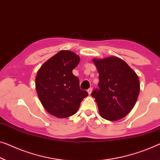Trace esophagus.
<instances>
[{
    "instance_id": "obj_1",
    "label": "esophagus",
    "mask_w": 160,
    "mask_h": 160,
    "mask_svg": "<svg viewBox=\"0 0 160 160\" xmlns=\"http://www.w3.org/2000/svg\"><path fill=\"white\" fill-rule=\"evenodd\" d=\"M92 88H90L88 90V94L89 95H90L91 94V92H92Z\"/></svg>"
}]
</instances>
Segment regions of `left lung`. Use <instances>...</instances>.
<instances>
[{
  "label": "left lung",
  "instance_id": "8db88e82",
  "mask_svg": "<svg viewBox=\"0 0 160 160\" xmlns=\"http://www.w3.org/2000/svg\"><path fill=\"white\" fill-rule=\"evenodd\" d=\"M99 73L98 88L92 92L101 117L108 121L123 118L132 110L140 90L139 78L117 57L93 59Z\"/></svg>",
  "mask_w": 160,
  "mask_h": 160
}]
</instances>
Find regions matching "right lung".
<instances>
[{
    "label": "right lung",
    "mask_w": 160,
    "mask_h": 160,
    "mask_svg": "<svg viewBox=\"0 0 160 160\" xmlns=\"http://www.w3.org/2000/svg\"><path fill=\"white\" fill-rule=\"evenodd\" d=\"M80 62L75 53L62 50L43 64L37 74L36 90L42 106L51 115L64 118L74 115L88 93L80 88L72 70Z\"/></svg>",
    "instance_id": "right-lung-1"
}]
</instances>
